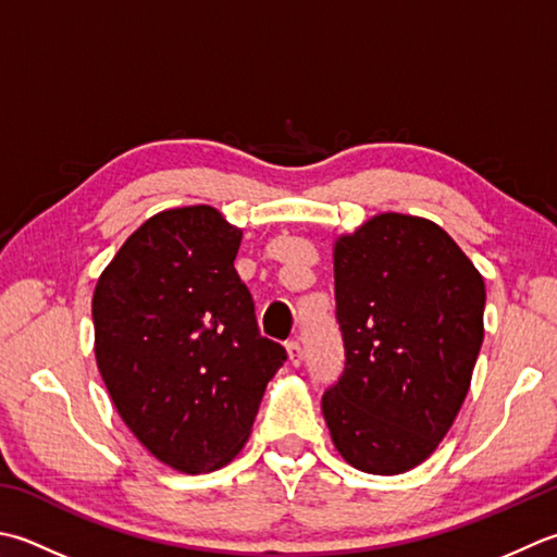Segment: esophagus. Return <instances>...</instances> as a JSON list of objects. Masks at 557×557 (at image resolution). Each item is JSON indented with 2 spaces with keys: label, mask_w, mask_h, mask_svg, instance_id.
I'll list each match as a JSON object with an SVG mask.
<instances>
[{
  "label": "esophagus",
  "mask_w": 557,
  "mask_h": 557,
  "mask_svg": "<svg viewBox=\"0 0 557 557\" xmlns=\"http://www.w3.org/2000/svg\"><path fill=\"white\" fill-rule=\"evenodd\" d=\"M287 357H289V364H292V367H299V364H301L304 352H301V347H299L297 341L287 343Z\"/></svg>",
  "instance_id": "1"
}]
</instances>
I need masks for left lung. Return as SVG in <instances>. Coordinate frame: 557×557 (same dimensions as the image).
I'll return each instance as SVG.
<instances>
[{
    "mask_svg": "<svg viewBox=\"0 0 557 557\" xmlns=\"http://www.w3.org/2000/svg\"><path fill=\"white\" fill-rule=\"evenodd\" d=\"M345 372L321 408L357 471L398 475L428 461L471 388L485 282L424 216L381 212L333 242Z\"/></svg>",
    "mask_w": 557,
    "mask_h": 557,
    "instance_id": "left-lung-1",
    "label": "left lung"
}]
</instances>
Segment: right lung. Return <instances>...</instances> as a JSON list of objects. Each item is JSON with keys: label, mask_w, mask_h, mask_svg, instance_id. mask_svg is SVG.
Masks as SVG:
<instances>
[{"label": "right lung", "mask_w": 557, "mask_h": 557, "mask_svg": "<svg viewBox=\"0 0 557 557\" xmlns=\"http://www.w3.org/2000/svg\"><path fill=\"white\" fill-rule=\"evenodd\" d=\"M244 228L210 205L163 210L96 282L94 355L117 416L178 473L232 463L285 347L258 333L234 260Z\"/></svg>", "instance_id": "1"}]
</instances>
